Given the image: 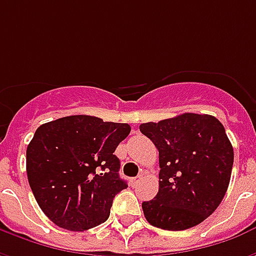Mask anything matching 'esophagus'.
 Instances as JSON below:
<instances>
[{"label":"esophagus","instance_id":"esophagus-1","mask_svg":"<svg viewBox=\"0 0 256 256\" xmlns=\"http://www.w3.org/2000/svg\"><path fill=\"white\" fill-rule=\"evenodd\" d=\"M141 180H142V176H137V177H134L130 180V182H132V185L133 186H137L140 182H141Z\"/></svg>","mask_w":256,"mask_h":256}]
</instances>
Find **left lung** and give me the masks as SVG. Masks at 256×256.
I'll return each instance as SVG.
<instances>
[{
    "label": "left lung",
    "instance_id": "obj_1",
    "mask_svg": "<svg viewBox=\"0 0 256 256\" xmlns=\"http://www.w3.org/2000/svg\"><path fill=\"white\" fill-rule=\"evenodd\" d=\"M159 150V192L142 203L150 225L185 230L214 212L225 196L233 146L224 124L211 115L182 114L140 124Z\"/></svg>",
    "mask_w": 256,
    "mask_h": 256
}]
</instances>
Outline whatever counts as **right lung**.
<instances>
[{
  "mask_svg": "<svg viewBox=\"0 0 256 256\" xmlns=\"http://www.w3.org/2000/svg\"><path fill=\"white\" fill-rule=\"evenodd\" d=\"M128 123L72 115L41 124L27 146V177L36 203L53 224L88 230L106 222L115 194L128 188L114 155Z\"/></svg>",
  "mask_w": 256,
  "mask_h": 256,
  "instance_id": "obj_1",
  "label": "right lung"
}]
</instances>
